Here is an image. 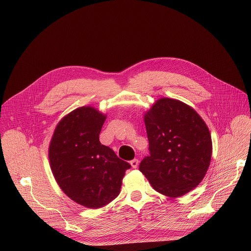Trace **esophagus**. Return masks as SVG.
<instances>
[{
	"instance_id": "34e87169",
	"label": "esophagus",
	"mask_w": 251,
	"mask_h": 251,
	"mask_svg": "<svg viewBox=\"0 0 251 251\" xmlns=\"http://www.w3.org/2000/svg\"><path fill=\"white\" fill-rule=\"evenodd\" d=\"M130 165H131V167H132L133 169L138 168V166H139V160H138V159H133V160H131V161H130Z\"/></svg>"
}]
</instances>
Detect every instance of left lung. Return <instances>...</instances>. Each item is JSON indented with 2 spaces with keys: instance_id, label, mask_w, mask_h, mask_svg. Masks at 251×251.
Masks as SVG:
<instances>
[{
  "instance_id": "left-lung-1",
  "label": "left lung",
  "mask_w": 251,
  "mask_h": 251,
  "mask_svg": "<svg viewBox=\"0 0 251 251\" xmlns=\"http://www.w3.org/2000/svg\"><path fill=\"white\" fill-rule=\"evenodd\" d=\"M150 156L140 171L151 187L176 198L203 180L210 165L212 142L200 115L182 101L159 100L145 115Z\"/></svg>"
}]
</instances>
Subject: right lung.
<instances>
[{"label": "right lung", "instance_id": "add662e5", "mask_svg": "<svg viewBox=\"0 0 251 251\" xmlns=\"http://www.w3.org/2000/svg\"><path fill=\"white\" fill-rule=\"evenodd\" d=\"M105 115L90 106L76 108L58 124L49 147L53 175L65 194L87 208L117 198L130 165L100 142Z\"/></svg>", "mask_w": 251, "mask_h": 251}]
</instances>
